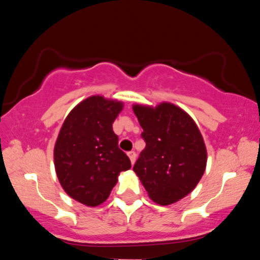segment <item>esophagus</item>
Returning a JSON list of instances; mask_svg holds the SVG:
<instances>
[{"mask_svg": "<svg viewBox=\"0 0 260 260\" xmlns=\"http://www.w3.org/2000/svg\"><path fill=\"white\" fill-rule=\"evenodd\" d=\"M127 155H128V157H129L131 162L134 164V161H136V157H137V154L134 153V151H128Z\"/></svg>", "mask_w": 260, "mask_h": 260, "instance_id": "obj_1", "label": "esophagus"}]
</instances>
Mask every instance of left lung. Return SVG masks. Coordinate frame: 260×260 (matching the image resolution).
I'll return each instance as SVG.
<instances>
[{"label":"left lung","instance_id":"1","mask_svg":"<svg viewBox=\"0 0 260 260\" xmlns=\"http://www.w3.org/2000/svg\"><path fill=\"white\" fill-rule=\"evenodd\" d=\"M143 128L144 150L133 171L149 198L169 205L184 198L201 181L207 166V148L193 118L171 103L133 105Z\"/></svg>","mask_w":260,"mask_h":260}]
</instances>
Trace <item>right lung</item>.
<instances>
[{
  "label": "right lung",
  "instance_id": "obj_1",
  "mask_svg": "<svg viewBox=\"0 0 260 260\" xmlns=\"http://www.w3.org/2000/svg\"><path fill=\"white\" fill-rule=\"evenodd\" d=\"M123 109L122 101L92 95L68 113L53 149L57 178L64 192L86 207L109 198L131 160L118 148L112 123Z\"/></svg>",
  "mask_w": 260,
  "mask_h": 260
}]
</instances>
